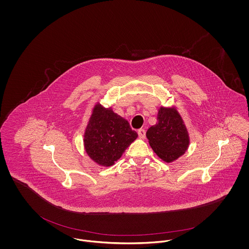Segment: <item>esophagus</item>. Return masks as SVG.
Returning a JSON list of instances; mask_svg holds the SVG:
<instances>
[{"instance_id":"34e87169","label":"esophagus","mask_w":249,"mask_h":249,"mask_svg":"<svg viewBox=\"0 0 249 249\" xmlns=\"http://www.w3.org/2000/svg\"><path fill=\"white\" fill-rule=\"evenodd\" d=\"M138 135H139V137L141 139H144L145 138V130H143V129L138 130Z\"/></svg>"}]
</instances>
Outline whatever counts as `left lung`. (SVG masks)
Wrapping results in <instances>:
<instances>
[{
	"label": "left lung",
	"instance_id": "8db88e82",
	"mask_svg": "<svg viewBox=\"0 0 249 249\" xmlns=\"http://www.w3.org/2000/svg\"><path fill=\"white\" fill-rule=\"evenodd\" d=\"M157 120L146 131V138L156 155L171 163L188 150L190 134L176 107H160Z\"/></svg>",
	"mask_w": 249,
	"mask_h": 249
}]
</instances>
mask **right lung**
Returning <instances> with one entry per match:
<instances>
[{
  "label": "right lung",
  "instance_id": "obj_1",
  "mask_svg": "<svg viewBox=\"0 0 249 249\" xmlns=\"http://www.w3.org/2000/svg\"><path fill=\"white\" fill-rule=\"evenodd\" d=\"M138 137L127 119L115 113L112 107L95 105L84 132V147L98 165L109 167L121 158Z\"/></svg>",
  "mask_w": 249,
  "mask_h": 249
}]
</instances>
